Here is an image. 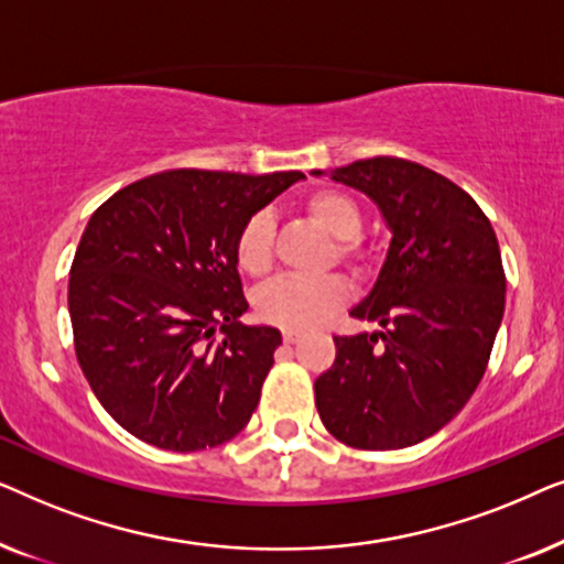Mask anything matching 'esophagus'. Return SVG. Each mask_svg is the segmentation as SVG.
I'll list each match as a JSON object with an SVG mask.
<instances>
[{"label":"esophagus","mask_w":564,"mask_h":564,"mask_svg":"<svg viewBox=\"0 0 564 564\" xmlns=\"http://www.w3.org/2000/svg\"><path fill=\"white\" fill-rule=\"evenodd\" d=\"M282 338H284V344H295L303 338V334H300V330H282Z\"/></svg>","instance_id":"1"}]
</instances>
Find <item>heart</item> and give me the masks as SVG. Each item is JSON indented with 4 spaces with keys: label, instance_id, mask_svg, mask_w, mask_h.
<instances>
[{
    "label": "heart",
    "instance_id": "1",
    "mask_svg": "<svg viewBox=\"0 0 564 564\" xmlns=\"http://www.w3.org/2000/svg\"><path fill=\"white\" fill-rule=\"evenodd\" d=\"M305 210L328 236L336 238V257L359 269L365 249L359 243L361 210L357 199L341 189H318L305 199ZM236 264L243 274L264 276L272 267V215L253 213L236 238ZM349 297L346 282L338 276H280L257 292V315L284 330L318 326Z\"/></svg>",
    "mask_w": 564,
    "mask_h": 564
}]
</instances>
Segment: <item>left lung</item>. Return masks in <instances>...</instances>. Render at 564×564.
<instances>
[{
    "label": "left lung",
    "mask_w": 564,
    "mask_h": 564,
    "mask_svg": "<svg viewBox=\"0 0 564 564\" xmlns=\"http://www.w3.org/2000/svg\"><path fill=\"white\" fill-rule=\"evenodd\" d=\"M330 180L365 192L392 238L349 311L382 330L334 336L315 405L338 442L403 449L444 429L482 380L506 307L498 238L465 189L415 161H354Z\"/></svg>",
    "instance_id": "obj_1"
}]
</instances>
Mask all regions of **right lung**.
<instances>
[{
    "label": "right lung",
    "mask_w": 564,
    "mask_h": 564,
    "mask_svg": "<svg viewBox=\"0 0 564 564\" xmlns=\"http://www.w3.org/2000/svg\"><path fill=\"white\" fill-rule=\"evenodd\" d=\"M300 180L174 169L115 192L89 218L68 276L76 359L141 442L210 449L257 411L282 334L238 321L249 303L236 238Z\"/></svg>",
    "instance_id": "obj_1"
}]
</instances>
